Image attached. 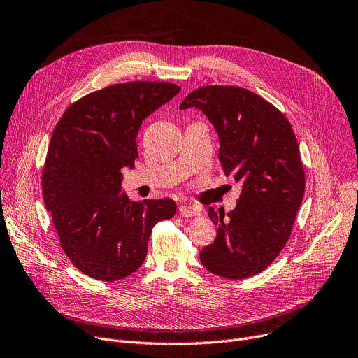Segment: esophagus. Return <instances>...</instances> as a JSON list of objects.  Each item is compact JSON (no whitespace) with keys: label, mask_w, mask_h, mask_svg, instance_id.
Instances as JSON below:
<instances>
[{"label":"esophagus","mask_w":358,"mask_h":358,"mask_svg":"<svg viewBox=\"0 0 358 358\" xmlns=\"http://www.w3.org/2000/svg\"><path fill=\"white\" fill-rule=\"evenodd\" d=\"M180 215H181L182 217L200 216V209L196 208V206H192V204H181V206H180Z\"/></svg>","instance_id":"obj_1"}]
</instances>
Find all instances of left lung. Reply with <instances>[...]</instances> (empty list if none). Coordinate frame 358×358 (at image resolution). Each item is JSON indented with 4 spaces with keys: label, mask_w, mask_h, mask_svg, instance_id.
<instances>
[{
    "label": "left lung",
    "mask_w": 358,
    "mask_h": 358,
    "mask_svg": "<svg viewBox=\"0 0 358 358\" xmlns=\"http://www.w3.org/2000/svg\"><path fill=\"white\" fill-rule=\"evenodd\" d=\"M190 107L215 126L224 176L242 182L232 212L209 209L217 234L200 261L223 278L255 275L286 245L303 200L305 171L294 131L278 108L241 87H200L180 106Z\"/></svg>",
    "instance_id": "1"
}]
</instances>
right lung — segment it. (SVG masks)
Masks as SVG:
<instances>
[{
	"instance_id": "add662e5",
	"label": "right lung",
	"mask_w": 358,
	"mask_h": 358,
	"mask_svg": "<svg viewBox=\"0 0 358 358\" xmlns=\"http://www.w3.org/2000/svg\"><path fill=\"white\" fill-rule=\"evenodd\" d=\"M180 90L150 81L108 85L72 103L56 124L43 200L64 252L81 273L101 281L135 273L152 228L176 215L173 199L130 201L120 190L122 168H134L139 155L142 122Z\"/></svg>"
}]
</instances>
